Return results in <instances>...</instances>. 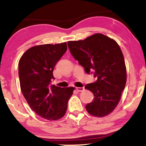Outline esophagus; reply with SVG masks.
Wrapping results in <instances>:
<instances>
[{"instance_id": "34e87169", "label": "esophagus", "mask_w": 146, "mask_h": 146, "mask_svg": "<svg viewBox=\"0 0 146 146\" xmlns=\"http://www.w3.org/2000/svg\"><path fill=\"white\" fill-rule=\"evenodd\" d=\"M76 91H78V92H81V91H83L84 90V88H76Z\"/></svg>"}]
</instances>
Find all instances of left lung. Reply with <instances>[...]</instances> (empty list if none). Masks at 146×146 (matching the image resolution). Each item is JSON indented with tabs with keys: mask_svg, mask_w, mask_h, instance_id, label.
Wrapping results in <instances>:
<instances>
[{
	"mask_svg": "<svg viewBox=\"0 0 146 146\" xmlns=\"http://www.w3.org/2000/svg\"><path fill=\"white\" fill-rule=\"evenodd\" d=\"M68 45L71 55L86 72L94 73L97 78L95 82L85 86L95 97L86 106V110L95 117L109 115L118 105L126 84V68L120 46L101 33L83 40L69 41Z\"/></svg>",
	"mask_w": 146,
	"mask_h": 146,
	"instance_id": "obj_1",
	"label": "left lung"
}]
</instances>
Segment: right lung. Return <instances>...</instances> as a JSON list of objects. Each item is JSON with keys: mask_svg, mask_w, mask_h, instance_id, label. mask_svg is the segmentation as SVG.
<instances>
[{"mask_svg": "<svg viewBox=\"0 0 146 146\" xmlns=\"http://www.w3.org/2000/svg\"><path fill=\"white\" fill-rule=\"evenodd\" d=\"M67 51V44H44L28 49L19 62L20 86L31 110L40 117L56 120L63 117L73 87L51 85L53 69Z\"/></svg>", "mask_w": 146, "mask_h": 146, "instance_id": "add662e5", "label": "right lung"}]
</instances>
